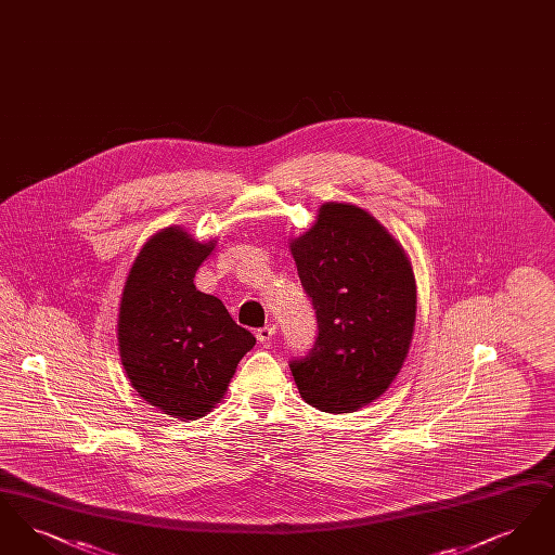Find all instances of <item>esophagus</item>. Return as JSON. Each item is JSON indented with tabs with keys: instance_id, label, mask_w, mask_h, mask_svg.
<instances>
[{
	"instance_id": "obj_1",
	"label": "esophagus",
	"mask_w": 555,
	"mask_h": 555,
	"mask_svg": "<svg viewBox=\"0 0 555 555\" xmlns=\"http://www.w3.org/2000/svg\"><path fill=\"white\" fill-rule=\"evenodd\" d=\"M274 333H276V326H274V324H266V326L256 331V339H258L260 344H268V341L274 337Z\"/></svg>"
}]
</instances>
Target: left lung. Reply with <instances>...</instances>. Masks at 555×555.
<instances>
[{"label": "left lung", "instance_id": "left-lung-1", "mask_svg": "<svg viewBox=\"0 0 555 555\" xmlns=\"http://www.w3.org/2000/svg\"><path fill=\"white\" fill-rule=\"evenodd\" d=\"M289 249L318 318L314 349L289 364L299 396L320 412H356L385 396L408 358L412 262L370 211L339 202L322 204Z\"/></svg>", "mask_w": 555, "mask_h": 555}]
</instances>
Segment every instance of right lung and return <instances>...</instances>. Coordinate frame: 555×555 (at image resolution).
<instances>
[{
    "label": "right lung",
    "mask_w": 555,
    "mask_h": 555,
    "mask_svg": "<svg viewBox=\"0 0 555 555\" xmlns=\"http://www.w3.org/2000/svg\"><path fill=\"white\" fill-rule=\"evenodd\" d=\"M214 245L183 227L162 229L137 254L120 297L122 369L139 397L179 421L211 412L256 345L218 297L193 283Z\"/></svg>",
    "instance_id": "right-lung-1"
}]
</instances>
